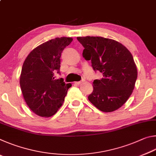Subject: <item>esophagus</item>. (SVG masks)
Here are the masks:
<instances>
[{"instance_id": "esophagus-1", "label": "esophagus", "mask_w": 156, "mask_h": 156, "mask_svg": "<svg viewBox=\"0 0 156 156\" xmlns=\"http://www.w3.org/2000/svg\"><path fill=\"white\" fill-rule=\"evenodd\" d=\"M84 82V80H81V81H78V82H75L76 84H80L81 83H83Z\"/></svg>"}]
</instances>
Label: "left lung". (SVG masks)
<instances>
[{"mask_svg":"<svg viewBox=\"0 0 156 156\" xmlns=\"http://www.w3.org/2000/svg\"><path fill=\"white\" fill-rule=\"evenodd\" d=\"M77 40L84 48L83 57L103 76L94 80L89 100L103 112L118 109L130 97L138 76L131 52L119 42L103 37H77Z\"/></svg>","mask_w":156,"mask_h":156,"instance_id":"8db88e82","label":"left lung"}]
</instances>
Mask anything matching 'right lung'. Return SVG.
I'll return each mask as SVG.
<instances>
[{
    "instance_id": "right-lung-1",
    "label": "right lung",
    "mask_w": 156,
    "mask_h": 156,
    "mask_svg": "<svg viewBox=\"0 0 156 156\" xmlns=\"http://www.w3.org/2000/svg\"><path fill=\"white\" fill-rule=\"evenodd\" d=\"M73 41L69 37L51 39L31 51L23 62L20 85L27 106L36 115L50 117L62 106L72 84H65L60 73V56Z\"/></svg>"
}]
</instances>
